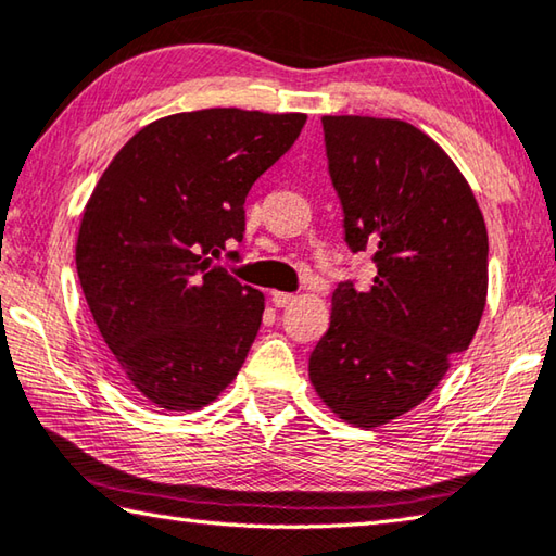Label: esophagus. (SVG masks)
I'll list each match as a JSON object with an SVG mask.
<instances>
[{"instance_id": "esophagus-1", "label": "esophagus", "mask_w": 556, "mask_h": 556, "mask_svg": "<svg viewBox=\"0 0 556 556\" xmlns=\"http://www.w3.org/2000/svg\"><path fill=\"white\" fill-rule=\"evenodd\" d=\"M270 300H274L276 307H288V305H292V302H295L298 298L292 295V292H278V290H274V292H270Z\"/></svg>"}]
</instances>
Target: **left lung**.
<instances>
[{
    "label": "left lung",
    "instance_id": "left-lung-1",
    "mask_svg": "<svg viewBox=\"0 0 556 556\" xmlns=\"http://www.w3.org/2000/svg\"><path fill=\"white\" fill-rule=\"evenodd\" d=\"M331 184L351 251H372V286L341 282L309 355V382L345 424L412 412L472 343L486 305L489 237L463 172L412 123L324 115Z\"/></svg>",
    "mask_w": 556,
    "mask_h": 556
}]
</instances>
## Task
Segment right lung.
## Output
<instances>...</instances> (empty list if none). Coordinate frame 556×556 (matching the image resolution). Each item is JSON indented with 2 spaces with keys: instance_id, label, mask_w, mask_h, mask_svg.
Listing matches in <instances>:
<instances>
[{
  "instance_id": "right-lung-1",
  "label": "right lung",
  "mask_w": 556,
  "mask_h": 556,
  "mask_svg": "<svg viewBox=\"0 0 556 556\" xmlns=\"http://www.w3.org/2000/svg\"><path fill=\"white\" fill-rule=\"evenodd\" d=\"M305 113L205 109L144 125L81 211L77 276L121 375L166 412H198L237 377L264 292L207 254L244 237V201Z\"/></svg>"
}]
</instances>
